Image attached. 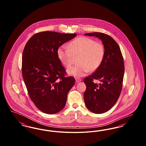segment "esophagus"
Segmentation results:
<instances>
[{
    "instance_id": "34e87169",
    "label": "esophagus",
    "mask_w": 146,
    "mask_h": 146,
    "mask_svg": "<svg viewBox=\"0 0 146 146\" xmlns=\"http://www.w3.org/2000/svg\"><path fill=\"white\" fill-rule=\"evenodd\" d=\"M81 80H82V79L80 78H76V82H79Z\"/></svg>"
}]
</instances>
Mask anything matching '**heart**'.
<instances>
[{
	"label": "heart",
	"instance_id": "b5f03b06",
	"mask_svg": "<svg viewBox=\"0 0 146 146\" xmlns=\"http://www.w3.org/2000/svg\"><path fill=\"white\" fill-rule=\"evenodd\" d=\"M67 48L60 46L57 54L60 61L66 68L73 64L75 57H78L76 65L68 70V73L72 76H82L90 70L96 71L104 60L106 49L101 42L86 36H80L70 42Z\"/></svg>",
	"mask_w": 146,
	"mask_h": 146
}]
</instances>
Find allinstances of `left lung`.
I'll return each instance as SVG.
<instances>
[{
    "label": "left lung",
    "instance_id": "left-lung-1",
    "mask_svg": "<svg viewBox=\"0 0 146 146\" xmlns=\"http://www.w3.org/2000/svg\"><path fill=\"white\" fill-rule=\"evenodd\" d=\"M85 35L100 38L106 49L101 66L84 79L86 86L84 99L87 108L92 113L102 114L113 107L120 95L125 70L123 57L117 42L111 36L101 32ZM94 80H99L101 83L95 84Z\"/></svg>",
    "mask_w": 146,
    "mask_h": 146
}]
</instances>
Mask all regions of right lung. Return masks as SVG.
Returning <instances> with one entry per match:
<instances>
[{
  "label": "right lung",
  "instance_id": "1",
  "mask_svg": "<svg viewBox=\"0 0 146 146\" xmlns=\"http://www.w3.org/2000/svg\"><path fill=\"white\" fill-rule=\"evenodd\" d=\"M76 35L39 32L28 40L23 49L22 73L28 95L35 106L46 114H55L62 110L75 83L74 77L66 76L57 51Z\"/></svg>",
  "mask_w": 146,
  "mask_h": 146
}]
</instances>
